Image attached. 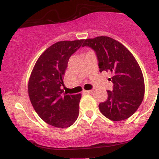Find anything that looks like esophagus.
<instances>
[{
	"mask_svg": "<svg viewBox=\"0 0 159 159\" xmlns=\"http://www.w3.org/2000/svg\"><path fill=\"white\" fill-rule=\"evenodd\" d=\"M93 92V90H84V93H92Z\"/></svg>",
	"mask_w": 159,
	"mask_h": 159,
	"instance_id": "34e87169",
	"label": "esophagus"
}]
</instances>
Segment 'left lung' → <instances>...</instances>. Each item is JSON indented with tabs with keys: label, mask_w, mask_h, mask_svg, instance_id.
I'll return each mask as SVG.
<instances>
[{
	"label": "left lung",
	"mask_w": 159,
	"mask_h": 159,
	"mask_svg": "<svg viewBox=\"0 0 159 159\" xmlns=\"http://www.w3.org/2000/svg\"><path fill=\"white\" fill-rule=\"evenodd\" d=\"M82 46L96 52L100 72H111L109 81L113 90H107V98L98 107L101 113L113 121L128 119L143 99L145 86L143 73L132 54L120 42L108 36H97L84 40Z\"/></svg>",
	"instance_id": "obj_1"
}]
</instances>
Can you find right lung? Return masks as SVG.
<instances>
[{"label":"right lung","mask_w":159,"mask_h":159,"mask_svg":"<svg viewBox=\"0 0 159 159\" xmlns=\"http://www.w3.org/2000/svg\"><path fill=\"white\" fill-rule=\"evenodd\" d=\"M84 39L61 41L38 58L28 81V94L34 110L46 123L67 128L77 120L81 94L68 95L61 87L69 57Z\"/></svg>","instance_id":"1"}]
</instances>
